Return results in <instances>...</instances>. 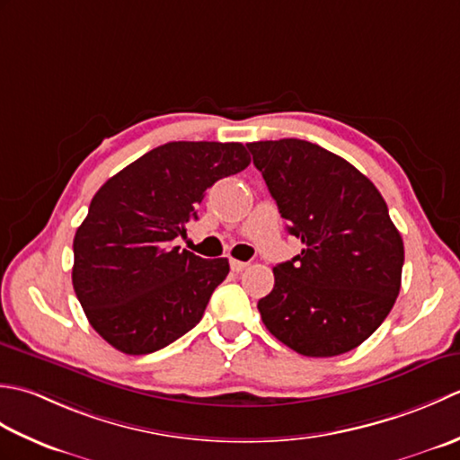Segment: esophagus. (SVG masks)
<instances>
[{
    "label": "esophagus",
    "mask_w": 460,
    "mask_h": 460,
    "mask_svg": "<svg viewBox=\"0 0 460 460\" xmlns=\"http://www.w3.org/2000/svg\"><path fill=\"white\" fill-rule=\"evenodd\" d=\"M250 264H248V261H240V260H230V268L234 270V271H238V274H240V271H243V270H246Z\"/></svg>",
    "instance_id": "obj_1"
}]
</instances>
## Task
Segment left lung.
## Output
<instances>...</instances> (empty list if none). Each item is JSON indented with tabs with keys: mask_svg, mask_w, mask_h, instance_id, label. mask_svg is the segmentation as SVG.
I'll use <instances>...</instances> for the list:
<instances>
[{
	"mask_svg": "<svg viewBox=\"0 0 460 460\" xmlns=\"http://www.w3.org/2000/svg\"><path fill=\"white\" fill-rule=\"evenodd\" d=\"M302 254L274 268L258 309L268 332L307 358L361 345L389 315L401 289L402 238L367 176L345 158L299 138L248 145Z\"/></svg>",
	"mask_w": 460,
	"mask_h": 460,
	"instance_id": "left-lung-1",
	"label": "left lung"
}]
</instances>
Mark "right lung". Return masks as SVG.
<instances>
[{"mask_svg": "<svg viewBox=\"0 0 460 460\" xmlns=\"http://www.w3.org/2000/svg\"><path fill=\"white\" fill-rule=\"evenodd\" d=\"M250 164L240 143L176 140L101 186L73 240V289L89 323L127 355L166 348L202 320L226 258L204 260L172 240L199 218L204 192Z\"/></svg>", "mask_w": 460, "mask_h": 460, "instance_id": "right-lung-1", "label": "right lung"}]
</instances>
